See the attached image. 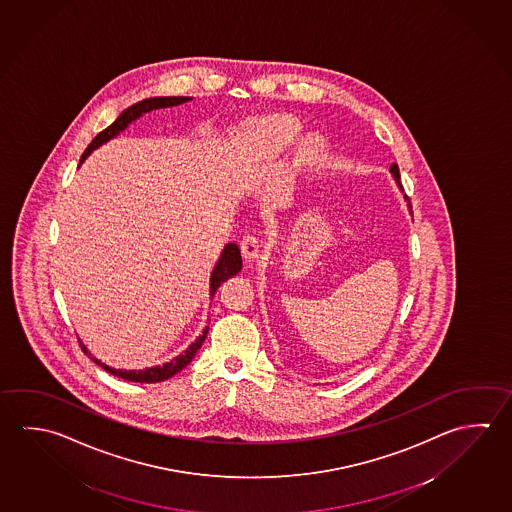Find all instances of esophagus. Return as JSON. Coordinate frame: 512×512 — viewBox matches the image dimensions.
Returning a JSON list of instances; mask_svg holds the SVG:
<instances>
[{
    "label": "esophagus",
    "instance_id": "34e87169",
    "mask_svg": "<svg viewBox=\"0 0 512 512\" xmlns=\"http://www.w3.org/2000/svg\"><path fill=\"white\" fill-rule=\"evenodd\" d=\"M240 249H242L243 258H245V260H256V258L260 256L261 251V243L260 240H258V236L245 234L242 243H240Z\"/></svg>",
    "mask_w": 512,
    "mask_h": 512
}]
</instances>
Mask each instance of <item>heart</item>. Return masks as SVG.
Masks as SVG:
<instances>
[{"mask_svg": "<svg viewBox=\"0 0 512 512\" xmlns=\"http://www.w3.org/2000/svg\"><path fill=\"white\" fill-rule=\"evenodd\" d=\"M301 135V124L289 115H272L260 121L247 124L243 131V139L256 153L263 157H276L294 144ZM321 151L319 139L305 140L303 155L308 158L316 157Z\"/></svg>", "mask_w": 512, "mask_h": 512, "instance_id": "1", "label": "heart"}]
</instances>
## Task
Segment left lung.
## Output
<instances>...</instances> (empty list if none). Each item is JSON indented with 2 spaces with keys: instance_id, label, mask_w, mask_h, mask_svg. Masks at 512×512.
<instances>
[{
  "instance_id": "obj_1",
  "label": "left lung",
  "mask_w": 512,
  "mask_h": 512,
  "mask_svg": "<svg viewBox=\"0 0 512 512\" xmlns=\"http://www.w3.org/2000/svg\"><path fill=\"white\" fill-rule=\"evenodd\" d=\"M391 175L395 178V182H397V186H399L400 191H402V184H400V175H399V166L397 164H391ZM408 198V196H406Z\"/></svg>"
}]
</instances>
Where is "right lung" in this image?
<instances>
[{
	"mask_svg": "<svg viewBox=\"0 0 512 512\" xmlns=\"http://www.w3.org/2000/svg\"><path fill=\"white\" fill-rule=\"evenodd\" d=\"M191 101V97H151V99H144L140 103L133 104L130 108H126L124 112L117 117V121L110 124L106 130L101 131L95 139L88 144V148L84 149L83 157L81 162L83 164L84 158L88 157L92 153L93 149L103 146L104 142L117 137L121 131L126 130L130 126L131 122L137 121L139 117H142L144 113L151 112V110H160V108H169V106H178V104L187 103ZM242 270V254L236 243H227L223 247L222 254H220V260L216 261L213 272H211V283H209V296H214V292L218 290V287L222 285L225 279L233 278L238 272ZM207 330L209 326H205L202 335H198L195 343H191V346L187 348L186 352L182 355L175 357L173 361L164 363L162 366H153V368H146V370H115L112 366H106L101 363L99 359L92 357V354L86 350L81 341V348H83L84 354L88 355L92 359L93 363L101 364V368H104L106 372L112 373L115 377H121L124 381L131 382H160L171 379L173 375H177L178 372H182L186 368L187 364L193 361L198 348L204 344L205 337H207Z\"/></svg>",
	"mask_w": 512,
	"mask_h": 512,
	"instance_id": "1",
	"label": "right lung"
}]
</instances>
